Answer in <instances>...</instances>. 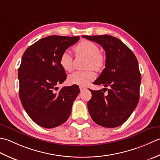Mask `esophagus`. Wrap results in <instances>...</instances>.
<instances>
[{"instance_id": "1", "label": "esophagus", "mask_w": 160, "mask_h": 160, "mask_svg": "<svg viewBox=\"0 0 160 160\" xmlns=\"http://www.w3.org/2000/svg\"><path fill=\"white\" fill-rule=\"evenodd\" d=\"M79 88H80V91H81V92H83V91H84V90H86V88L82 87V86H80V87H79Z\"/></svg>"}]
</instances>
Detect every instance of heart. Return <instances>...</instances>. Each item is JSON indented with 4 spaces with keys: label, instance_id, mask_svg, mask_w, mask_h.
<instances>
[{
    "label": "heart",
    "instance_id": "heart-1",
    "mask_svg": "<svg viewBox=\"0 0 160 160\" xmlns=\"http://www.w3.org/2000/svg\"><path fill=\"white\" fill-rule=\"evenodd\" d=\"M74 51L77 55L82 54L88 57L87 68H92L95 70H100L104 66L105 58L100 53L97 45L92 41L84 40L74 47ZM59 63L64 70L71 72L73 69V57L68 51H64L61 54ZM95 78V74L92 70L86 71H77L68 76V81L72 85L86 86Z\"/></svg>",
    "mask_w": 160,
    "mask_h": 160
}]
</instances>
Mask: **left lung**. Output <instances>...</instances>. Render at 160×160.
I'll return each instance as SVG.
<instances>
[{
	"label": "left lung",
	"mask_w": 160,
	"mask_h": 160,
	"mask_svg": "<svg viewBox=\"0 0 160 160\" xmlns=\"http://www.w3.org/2000/svg\"><path fill=\"white\" fill-rule=\"evenodd\" d=\"M82 37L100 44L106 52V68L93 83L103 86L108 94L105 96L103 89L90 90L92 98L88 102V109L97 124L115 128L129 118L139 102L141 74L138 59L117 38L110 35Z\"/></svg>",
	"instance_id": "8db88e82"
}]
</instances>
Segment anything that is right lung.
<instances>
[{
    "label": "right lung",
    "instance_id": "obj_1",
    "mask_svg": "<svg viewBox=\"0 0 160 160\" xmlns=\"http://www.w3.org/2000/svg\"><path fill=\"white\" fill-rule=\"evenodd\" d=\"M79 37L49 36L28 47L18 68L19 97L29 117L37 124L52 128L69 117L79 86H57L66 79L59 63L61 54L79 40Z\"/></svg>",
    "mask_w": 160,
    "mask_h": 160
}]
</instances>
